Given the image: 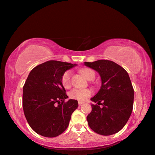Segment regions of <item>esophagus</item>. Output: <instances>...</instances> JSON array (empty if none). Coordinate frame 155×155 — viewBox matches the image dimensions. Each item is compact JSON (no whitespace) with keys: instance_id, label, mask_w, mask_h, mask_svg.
Masks as SVG:
<instances>
[{"instance_id":"1","label":"esophagus","mask_w":155,"mask_h":155,"mask_svg":"<svg viewBox=\"0 0 155 155\" xmlns=\"http://www.w3.org/2000/svg\"><path fill=\"white\" fill-rule=\"evenodd\" d=\"M84 104V102L78 101V104H79V105H81V104Z\"/></svg>"}]
</instances>
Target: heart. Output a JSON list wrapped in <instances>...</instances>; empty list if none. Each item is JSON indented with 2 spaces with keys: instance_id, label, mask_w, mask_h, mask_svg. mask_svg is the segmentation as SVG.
Listing matches in <instances>:
<instances>
[{
  "instance_id": "heart-1",
  "label": "heart",
  "mask_w": 155,
  "mask_h": 155,
  "mask_svg": "<svg viewBox=\"0 0 155 155\" xmlns=\"http://www.w3.org/2000/svg\"><path fill=\"white\" fill-rule=\"evenodd\" d=\"M81 73L82 75L86 78V79H91V78H95V72L92 69L84 68L81 69ZM71 71L68 70L63 74L61 78V82L62 86L65 88H68L71 86ZM92 94V91L90 89H77L74 88L69 92V97L71 98L78 100H85L89 97Z\"/></svg>"
}]
</instances>
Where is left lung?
Listing matches in <instances>:
<instances>
[{"mask_svg":"<svg viewBox=\"0 0 155 155\" xmlns=\"http://www.w3.org/2000/svg\"><path fill=\"white\" fill-rule=\"evenodd\" d=\"M84 65L98 72L101 78L100 90L91 99L97 104H91L92 111L87 116L88 125L102 136L116 134L126 125L133 110L134 91L128 74L110 60L85 62Z\"/></svg>","mask_w":155,"mask_h":155,"instance_id":"left-lung-1","label":"left lung"}]
</instances>
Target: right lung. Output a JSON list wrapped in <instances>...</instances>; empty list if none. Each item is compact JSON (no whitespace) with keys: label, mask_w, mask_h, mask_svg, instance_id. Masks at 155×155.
<instances>
[{"label":"right lung","mask_w":155,"mask_h":155,"mask_svg":"<svg viewBox=\"0 0 155 155\" xmlns=\"http://www.w3.org/2000/svg\"><path fill=\"white\" fill-rule=\"evenodd\" d=\"M77 65L50 60L30 71L23 87L22 105L28 124L36 134L53 138L68 127L78 101L69 99L64 102L68 96L61 78Z\"/></svg>","instance_id":"obj_1"}]
</instances>
